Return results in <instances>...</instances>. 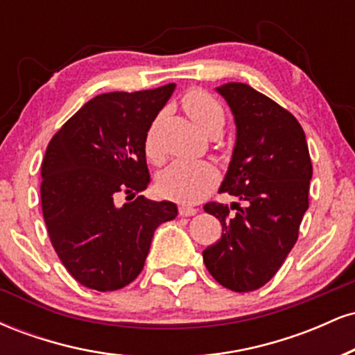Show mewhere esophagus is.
I'll use <instances>...</instances> for the list:
<instances>
[{"instance_id": "1", "label": "esophagus", "mask_w": 355, "mask_h": 355, "mask_svg": "<svg viewBox=\"0 0 355 355\" xmlns=\"http://www.w3.org/2000/svg\"><path fill=\"white\" fill-rule=\"evenodd\" d=\"M178 214H180L182 217H191V215L197 214V209H195V207L187 205V203H180V207H178Z\"/></svg>"}]
</instances>
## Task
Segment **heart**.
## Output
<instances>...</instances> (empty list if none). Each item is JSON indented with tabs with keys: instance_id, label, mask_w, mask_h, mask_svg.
Wrapping results in <instances>:
<instances>
[{
	"instance_id": "obj_1",
	"label": "heart",
	"mask_w": 355,
	"mask_h": 355,
	"mask_svg": "<svg viewBox=\"0 0 355 355\" xmlns=\"http://www.w3.org/2000/svg\"><path fill=\"white\" fill-rule=\"evenodd\" d=\"M182 107L191 120L205 133H218L225 123V113L220 101L202 88L189 89L182 96ZM158 120L150 123L145 133V153L150 160L162 162L164 153L157 141ZM217 182V170L205 162H175L164 170L158 178L162 191L168 197L182 198V200H197L203 197Z\"/></svg>"
}]
</instances>
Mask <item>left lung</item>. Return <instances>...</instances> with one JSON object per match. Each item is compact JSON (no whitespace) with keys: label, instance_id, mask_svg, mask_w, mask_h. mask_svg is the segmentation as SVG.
Masks as SVG:
<instances>
[{"label":"left lung","instance_id":"1","mask_svg":"<svg viewBox=\"0 0 355 355\" xmlns=\"http://www.w3.org/2000/svg\"><path fill=\"white\" fill-rule=\"evenodd\" d=\"M237 123V144L220 191L242 201L205 203L222 239L203 250L215 280L234 292L263 287L299 239L309 209L312 162L297 118L245 83L217 88Z\"/></svg>","mask_w":355,"mask_h":355}]
</instances>
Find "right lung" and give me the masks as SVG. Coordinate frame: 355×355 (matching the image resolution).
I'll return each mask as SVG.
<instances>
[{
	"label": "right lung",
	"instance_id": "add662e5",
	"mask_svg": "<svg viewBox=\"0 0 355 355\" xmlns=\"http://www.w3.org/2000/svg\"><path fill=\"white\" fill-rule=\"evenodd\" d=\"M173 88L95 96L48 145L40 187L43 218L61 263L85 287L110 292L133 282L155 229L177 217L175 203L138 195L150 183L145 133Z\"/></svg>",
	"mask_w": 355,
	"mask_h": 355
}]
</instances>
